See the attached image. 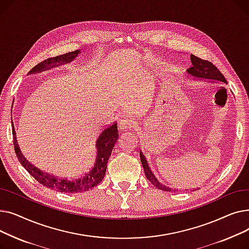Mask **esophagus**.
Here are the masks:
<instances>
[{"label": "esophagus", "instance_id": "34e87169", "mask_svg": "<svg viewBox=\"0 0 249 249\" xmlns=\"http://www.w3.org/2000/svg\"><path fill=\"white\" fill-rule=\"evenodd\" d=\"M118 125H119V127L121 129H124V128H131L134 126V123L132 122V120L130 119L129 117L127 116H123L121 117L119 121H118Z\"/></svg>", "mask_w": 249, "mask_h": 249}]
</instances>
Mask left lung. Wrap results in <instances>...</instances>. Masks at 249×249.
Masks as SVG:
<instances>
[{
    "instance_id": "obj_1",
    "label": "left lung",
    "mask_w": 249,
    "mask_h": 249,
    "mask_svg": "<svg viewBox=\"0 0 249 249\" xmlns=\"http://www.w3.org/2000/svg\"><path fill=\"white\" fill-rule=\"evenodd\" d=\"M191 61H192L193 67L190 68L188 70V71L192 75H194L196 77L207 78V80H215V81H220L222 83H226L224 75L219 71V70L216 68V65L213 64L211 61L202 59L194 54H191ZM140 160H141L143 169H144L145 177L147 178V179L151 182V184L160 190H162L165 192H171V189L161 185L160 182L155 178L154 175L149 169L146 159L143 156L142 152H140Z\"/></svg>"
}]
</instances>
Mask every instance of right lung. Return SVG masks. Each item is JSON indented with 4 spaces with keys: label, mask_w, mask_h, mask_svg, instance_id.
<instances>
[{
    "label": "right lung",
    "mask_w": 249,
    "mask_h": 249,
    "mask_svg": "<svg viewBox=\"0 0 249 249\" xmlns=\"http://www.w3.org/2000/svg\"><path fill=\"white\" fill-rule=\"evenodd\" d=\"M78 53H80V50H74L72 52H68V53H64L58 56L49 57L36 64L35 67L29 71V73L42 71L46 69L48 70L51 67V64L52 67H53V65H55L56 63L70 62L74 57H76ZM12 133H13V144H14L15 153L17 155L18 160L24 166L26 171H27L39 182V184H41L42 186L49 188L51 190H55L61 193L86 192L99 185L103 180L105 174H106L107 161L109 160V158L112 153V149L116 144L118 136H119V133H118V129H117V122H114L113 124H110L106 128H104L97 137V141H96L97 156H96V160L93 167L89 169V172H88L87 174L81 177L73 179H67V178H54L50 175L44 174L26 160V159L21 153V150L18 146V142L16 139V132H15L14 125H13V121H12Z\"/></svg>",
    "instance_id": "obj_1"
}]
</instances>
